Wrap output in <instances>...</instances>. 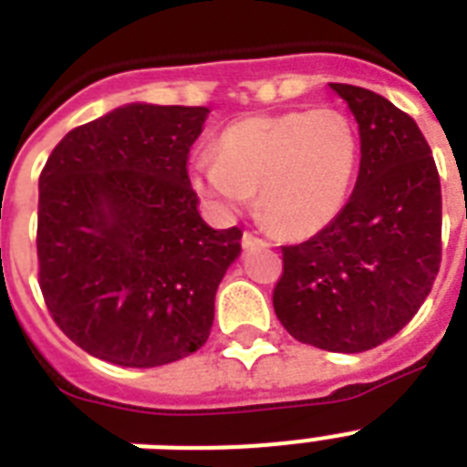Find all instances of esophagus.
<instances>
[{"instance_id": "1", "label": "esophagus", "mask_w": 467, "mask_h": 467, "mask_svg": "<svg viewBox=\"0 0 467 467\" xmlns=\"http://www.w3.org/2000/svg\"><path fill=\"white\" fill-rule=\"evenodd\" d=\"M242 247L244 249H259V247H269V242L262 240V237H256L252 233L242 234Z\"/></svg>"}]
</instances>
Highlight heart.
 <instances>
[{"instance_id": "obj_1", "label": "heart", "mask_w": 467, "mask_h": 467, "mask_svg": "<svg viewBox=\"0 0 467 467\" xmlns=\"http://www.w3.org/2000/svg\"><path fill=\"white\" fill-rule=\"evenodd\" d=\"M358 169V133L332 106L256 113L220 133L218 155L193 161V189L220 211L259 193L266 225L285 237L325 230L347 205Z\"/></svg>"}]
</instances>
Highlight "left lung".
<instances>
[{"instance_id": "8db88e82", "label": "left lung", "mask_w": 467, "mask_h": 467, "mask_svg": "<svg viewBox=\"0 0 467 467\" xmlns=\"http://www.w3.org/2000/svg\"><path fill=\"white\" fill-rule=\"evenodd\" d=\"M329 89L358 123V179L325 230L284 247L274 310L303 344L358 354L395 337L431 291L441 264V182L407 113L361 87Z\"/></svg>"}]
</instances>
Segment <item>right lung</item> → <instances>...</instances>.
Returning a JSON list of instances; mask_svg holds the SVG:
<instances>
[{
    "mask_svg": "<svg viewBox=\"0 0 467 467\" xmlns=\"http://www.w3.org/2000/svg\"><path fill=\"white\" fill-rule=\"evenodd\" d=\"M205 106L126 104L69 130L38 179L40 291L87 354L155 368L203 347L242 230L201 218Z\"/></svg>",
    "mask_w": 467,
    "mask_h": 467,
    "instance_id": "add662e5",
    "label": "right lung"
}]
</instances>
